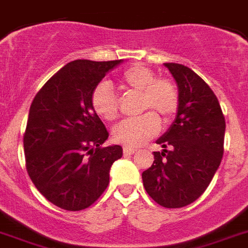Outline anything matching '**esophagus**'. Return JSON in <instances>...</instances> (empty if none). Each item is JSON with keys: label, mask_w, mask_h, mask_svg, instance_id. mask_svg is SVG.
Masks as SVG:
<instances>
[{"label": "esophagus", "mask_w": 248, "mask_h": 248, "mask_svg": "<svg viewBox=\"0 0 248 248\" xmlns=\"http://www.w3.org/2000/svg\"><path fill=\"white\" fill-rule=\"evenodd\" d=\"M124 155H133V153L137 152L136 148H129V147H124Z\"/></svg>", "instance_id": "obj_1"}]
</instances>
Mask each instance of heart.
<instances>
[{
  "instance_id": "b5f03b06",
  "label": "heart",
  "mask_w": 248,
  "mask_h": 248,
  "mask_svg": "<svg viewBox=\"0 0 248 248\" xmlns=\"http://www.w3.org/2000/svg\"><path fill=\"white\" fill-rule=\"evenodd\" d=\"M124 90L139 93V112L147 111L133 119L124 120L114 126V142L134 148L155 137L159 130V119L169 122L180 105L179 90L169 78H156L152 69L142 64L130 65L120 76ZM91 104L100 118L112 122L118 118V100L111 86L102 82L96 86L91 95Z\"/></svg>"
}]
</instances>
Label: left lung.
Wrapping results in <instances>:
<instances>
[{
	"label": "left lung",
	"mask_w": 248,
	"mask_h": 248,
	"mask_svg": "<svg viewBox=\"0 0 248 248\" xmlns=\"http://www.w3.org/2000/svg\"><path fill=\"white\" fill-rule=\"evenodd\" d=\"M177 83L180 105L169 130L156 142L161 152L142 173L143 186L157 204L183 208L206 190L223 157L226 120L205 81L186 65L165 63Z\"/></svg>",
	"instance_id": "left-lung-1"
}]
</instances>
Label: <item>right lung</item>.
Segmentation results:
<instances>
[{
    "mask_svg": "<svg viewBox=\"0 0 248 248\" xmlns=\"http://www.w3.org/2000/svg\"><path fill=\"white\" fill-rule=\"evenodd\" d=\"M119 61L69 62L46 81L30 106L24 136L26 170L46 200L82 210L109 185L120 146L102 148L109 133L91 104L92 91Z\"/></svg>",
    "mask_w": 248,
    "mask_h": 248,
    "instance_id": "right-lung-1",
    "label": "right lung"
}]
</instances>
